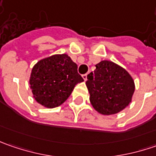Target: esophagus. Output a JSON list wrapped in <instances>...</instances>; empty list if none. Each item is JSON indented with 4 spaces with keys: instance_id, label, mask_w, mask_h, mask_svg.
<instances>
[{
    "instance_id": "obj_1",
    "label": "esophagus",
    "mask_w": 156,
    "mask_h": 156,
    "mask_svg": "<svg viewBox=\"0 0 156 156\" xmlns=\"http://www.w3.org/2000/svg\"><path fill=\"white\" fill-rule=\"evenodd\" d=\"M87 74H85V75H82V78H83V80H84V81H87Z\"/></svg>"
}]
</instances>
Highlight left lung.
<instances>
[{
	"mask_svg": "<svg viewBox=\"0 0 156 156\" xmlns=\"http://www.w3.org/2000/svg\"><path fill=\"white\" fill-rule=\"evenodd\" d=\"M95 67L86 81L90 103L101 115H115L132 101L135 81L126 69L111 61H101Z\"/></svg>",
	"mask_w": 156,
	"mask_h": 156,
	"instance_id": "left-lung-1",
	"label": "left lung"
}]
</instances>
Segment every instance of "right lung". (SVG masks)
<instances>
[{"mask_svg":"<svg viewBox=\"0 0 156 156\" xmlns=\"http://www.w3.org/2000/svg\"><path fill=\"white\" fill-rule=\"evenodd\" d=\"M83 79L77 65L66 55H53L40 60L29 78L33 97L41 106L54 108L61 106Z\"/></svg>","mask_w":156,"mask_h":156,"instance_id":"add662e5","label":"right lung"}]
</instances>
